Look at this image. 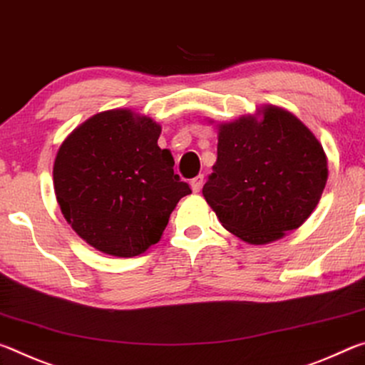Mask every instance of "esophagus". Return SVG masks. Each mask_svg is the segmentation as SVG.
Wrapping results in <instances>:
<instances>
[{
  "label": "esophagus",
  "instance_id": "34e87169",
  "mask_svg": "<svg viewBox=\"0 0 365 365\" xmlns=\"http://www.w3.org/2000/svg\"><path fill=\"white\" fill-rule=\"evenodd\" d=\"M204 175H199L195 176L194 179H190V189L194 190V192H199V190L202 189V186H204Z\"/></svg>",
  "mask_w": 365,
  "mask_h": 365
}]
</instances>
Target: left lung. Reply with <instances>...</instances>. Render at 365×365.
<instances>
[{
    "mask_svg": "<svg viewBox=\"0 0 365 365\" xmlns=\"http://www.w3.org/2000/svg\"><path fill=\"white\" fill-rule=\"evenodd\" d=\"M327 178L317 137L292 113L265 105L220 124L217 163L202 194L226 230L259 246L306 222Z\"/></svg>",
    "mask_w": 365,
    "mask_h": 365,
    "instance_id": "8db88e82",
    "label": "left lung"
}]
</instances>
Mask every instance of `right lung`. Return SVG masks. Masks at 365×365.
Instances as JSON below:
<instances>
[{"mask_svg":"<svg viewBox=\"0 0 365 365\" xmlns=\"http://www.w3.org/2000/svg\"><path fill=\"white\" fill-rule=\"evenodd\" d=\"M161 126L130 110L98 113L59 147L53 184L73 230L100 252L134 257L160 241L170 215L192 192L175 175Z\"/></svg>","mask_w":365,"mask_h":365,"instance_id":"right-lung-1","label":"right lung"}]
</instances>
